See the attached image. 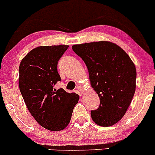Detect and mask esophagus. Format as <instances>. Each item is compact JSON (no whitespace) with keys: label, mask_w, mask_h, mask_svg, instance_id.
Wrapping results in <instances>:
<instances>
[{"label":"esophagus","mask_w":155,"mask_h":155,"mask_svg":"<svg viewBox=\"0 0 155 155\" xmlns=\"http://www.w3.org/2000/svg\"><path fill=\"white\" fill-rule=\"evenodd\" d=\"M77 89L79 91V92H80L81 94H84L85 93L84 89H83V88H82L81 86H77Z\"/></svg>","instance_id":"esophagus-1"}]
</instances>
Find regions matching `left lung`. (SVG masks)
Segmentation results:
<instances>
[{
    "label": "left lung",
    "instance_id": "8db88e82",
    "mask_svg": "<svg viewBox=\"0 0 155 155\" xmlns=\"http://www.w3.org/2000/svg\"><path fill=\"white\" fill-rule=\"evenodd\" d=\"M73 51L86 63L91 86L100 105L91 112L96 125L108 127L122 118L136 88V68L123 49L109 41L76 44Z\"/></svg>",
    "mask_w": 155,
    "mask_h": 155
}]
</instances>
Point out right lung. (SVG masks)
<instances>
[{
    "label": "right lung",
    "instance_id": "obj_1",
    "mask_svg": "<svg viewBox=\"0 0 155 155\" xmlns=\"http://www.w3.org/2000/svg\"><path fill=\"white\" fill-rule=\"evenodd\" d=\"M68 45L40 46L30 50L19 66V88L33 117L44 128L62 131L70 121L78 94L54 89L60 76L57 71L60 58Z\"/></svg>",
    "mask_w": 155,
    "mask_h": 155
}]
</instances>
